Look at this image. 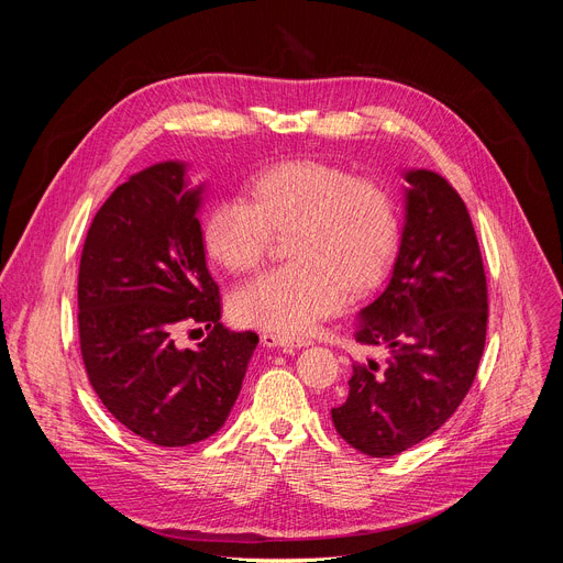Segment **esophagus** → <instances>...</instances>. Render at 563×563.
I'll list each match as a JSON object with an SVG mask.
<instances>
[{
  "label": "esophagus",
  "instance_id": "1",
  "mask_svg": "<svg viewBox=\"0 0 563 563\" xmlns=\"http://www.w3.org/2000/svg\"><path fill=\"white\" fill-rule=\"evenodd\" d=\"M262 342L266 346H285V349H301L308 346L312 340L308 335H285V333H274L266 331L262 333Z\"/></svg>",
  "mask_w": 563,
  "mask_h": 563
}]
</instances>
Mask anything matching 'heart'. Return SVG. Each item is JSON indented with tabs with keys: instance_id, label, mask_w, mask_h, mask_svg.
<instances>
[{
	"instance_id": "heart-1",
	"label": "heart",
	"mask_w": 563,
	"mask_h": 563,
	"mask_svg": "<svg viewBox=\"0 0 563 563\" xmlns=\"http://www.w3.org/2000/svg\"><path fill=\"white\" fill-rule=\"evenodd\" d=\"M280 269L242 287L230 310L246 327L294 335L372 285L390 262L399 212L376 177L321 159H285L257 170L244 200H217L202 217V246L234 276L257 272L274 234H287Z\"/></svg>"
}]
</instances>
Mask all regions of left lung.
I'll list each match as a JSON object with an SVG mask.
<instances>
[{"instance_id": "obj_1", "label": "left lung", "mask_w": 563, "mask_h": 563, "mask_svg": "<svg viewBox=\"0 0 563 563\" xmlns=\"http://www.w3.org/2000/svg\"><path fill=\"white\" fill-rule=\"evenodd\" d=\"M406 183L393 276L361 310L356 333L388 358L353 363L349 395L331 408L338 433L374 459L418 445L454 416L488 327L484 262L465 202L433 170H408Z\"/></svg>"}]
</instances>
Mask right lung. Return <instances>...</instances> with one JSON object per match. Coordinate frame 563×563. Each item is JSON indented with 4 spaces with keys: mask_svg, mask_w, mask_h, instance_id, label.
Masks as SVG:
<instances>
[{
    "mask_svg": "<svg viewBox=\"0 0 563 563\" xmlns=\"http://www.w3.org/2000/svg\"><path fill=\"white\" fill-rule=\"evenodd\" d=\"M200 191L187 187L180 162L132 175L98 210L79 260L88 380L118 422L159 448H187L223 427L257 346V333L219 321ZM185 322L211 331L196 350L176 344Z\"/></svg>",
    "mask_w": 563,
    "mask_h": 563,
    "instance_id": "1",
    "label": "right lung"
}]
</instances>
